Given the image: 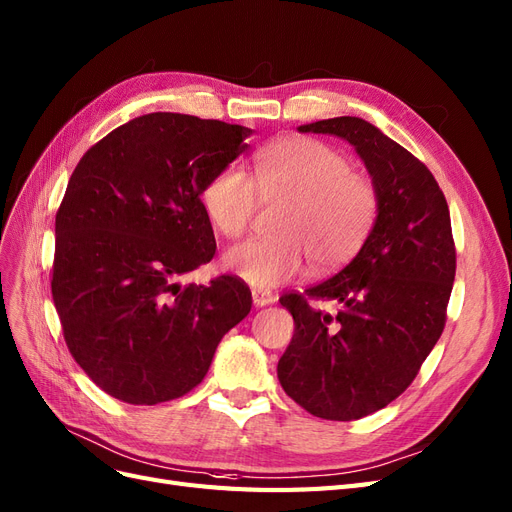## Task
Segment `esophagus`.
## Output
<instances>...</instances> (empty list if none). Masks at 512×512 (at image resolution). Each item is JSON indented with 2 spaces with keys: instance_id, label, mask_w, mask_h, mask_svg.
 I'll return each instance as SVG.
<instances>
[{
  "instance_id": "1",
  "label": "esophagus",
  "mask_w": 512,
  "mask_h": 512,
  "mask_svg": "<svg viewBox=\"0 0 512 512\" xmlns=\"http://www.w3.org/2000/svg\"><path fill=\"white\" fill-rule=\"evenodd\" d=\"M252 301L256 307H267L275 303V294L269 290H252Z\"/></svg>"
}]
</instances>
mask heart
<instances>
[{"mask_svg": "<svg viewBox=\"0 0 512 512\" xmlns=\"http://www.w3.org/2000/svg\"><path fill=\"white\" fill-rule=\"evenodd\" d=\"M254 178L231 165L203 190L207 216L226 237H239L262 199L284 197L275 237L248 239L224 254V269L256 290H269L301 273L307 258L330 271L354 258L373 231L377 192L351 173L347 158L309 137H290L254 154Z\"/></svg>", "mask_w": 512, "mask_h": 512, "instance_id": "1", "label": "heart"}]
</instances>
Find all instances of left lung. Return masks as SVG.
Here are the masks:
<instances>
[{
	"label": "left lung",
	"instance_id": "1",
	"mask_svg": "<svg viewBox=\"0 0 512 512\" xmlns=\"http://www.w3.org/2000/svg\"><path fill=\"white\" fill-rule=\"evenodd\" d=\"M298 131L345 139L377 192L373 231L356 258L279 298L294 317L277 364L281 387L315 417L351 421L407 390L443 334L455 279L449 207L430 169L370 122L339 116ZM315 300H337L338 315L315 310Z\"/></svg>",
	"mask_w": 512,
	"mask_h": 512
}]
</instances>
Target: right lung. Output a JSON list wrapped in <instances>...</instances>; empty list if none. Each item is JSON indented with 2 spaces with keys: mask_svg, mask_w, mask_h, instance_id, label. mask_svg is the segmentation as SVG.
<instances>
[{
  "mask_svg": "<svg viewBox=\"0 0 512 512\" xmlns=\"http://www.w3.org/2000/svg\"><path fill=\"white\" fill-rule=\"evenodd\" d=\"M250 135L154 112L80 158L57 211L52 301L74 360L105 394L129 404L188 394L250 313L252 292L237 277L180 281L216 254L201 195Z\"/></svg>",
  "mask_w": 512,
  "mask_h": 512,
  "instance_id": "1",
  "label": "right lung"
}]
</instances>
